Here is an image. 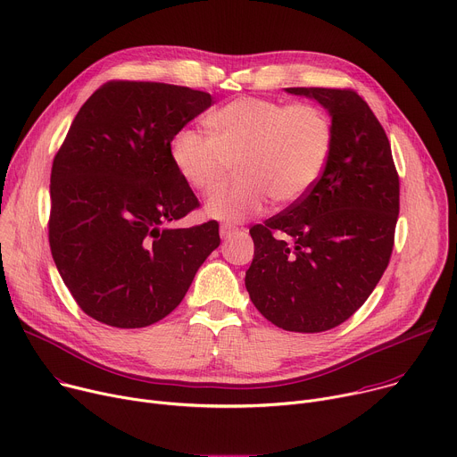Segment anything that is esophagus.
<instances>
[{"label": "esophagus", "instance_id": "obj_1", "mask_svg": "<svg viewBox=\"0 0 457 457\" xmlns=\"http://www.w3.org/2000/svg\"><path fill=\"white\" fill-rule=\"evenodd\" d=\"M238 231V228H235V226H231V224H222L220 226V237L222 238H228V237H231L233 233H237Z\"/></svg>", "mask_w": 457, "mask_h": 457}]
</instances>
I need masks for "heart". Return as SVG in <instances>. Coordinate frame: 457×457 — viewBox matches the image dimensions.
<instances>
[{"label":"heart","mask_w":457,"mask_h":457,"mask_svg":"<svg viewBox=\"0 0 457 457\" xmlns=\"http://www.w3.org/2000/svg\"><path fill=\"white\" fill-rule=\"evenodd\" d=\"M207 137L180 133L171 156L189 187L217 191L237 165L238 182L213 195L205 213L242 222L277 205L301 200L320 177L331 151V121L310 104L284 105L261 98L235 100L205 118Z\"/></svg>","instance_id":"b5f03b06"}]
</instances>
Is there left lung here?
<instances>
[{
	"mask_svg": "<svg viewBox=\"0 0 457 457\" xmlns=\"http://www.w3.org/2000/svg\"><path fill=\"white\" fill-rule=\"evenodd\" d=\"M286 93L317 100L331 116L334 140L312 189L250 229L255 255L245 289L275 326L319 334L350 319L383 277L399 215V177L383 126L355 91Z\"/></svg>",
	"mask_w": 457,
	"mask_h": 457,
	"instance_id": "1",
	"label": "left lung"
}]
</instances>
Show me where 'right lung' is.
<instances>
[{
  "label": "right lung",
  "mask_w": 457,
  "mask_h": 457,
  "mask_svg": "<svg viewBox=\"0 0 457 457\" xmlns=\"http://www.w3.org/2000/svg\"><path fill=\"white\" fill-rule=\"evenodd\" d=\"M212 104L189 87L112 79L74 116L53 162L49 244L71 295L95 320H162L219 247L215 220L168 228L200 205L171 142Z\"/></svg>",
  "instance_id": "add662e5"
}]
</instances>
